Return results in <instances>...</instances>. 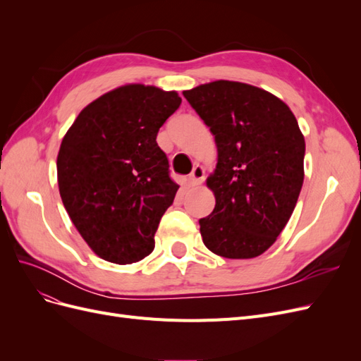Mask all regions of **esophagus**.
Wrapping results in <instances>:
<instances>
[{"mask_svg":"<svg viewBox=\"0 0 361 361\" xmlns=\"http://www.w3.org/2000/svg\"><path fill=\"white\" fill-rule=\"evenodd\" d=\"M204 180V170L202 166H195L188 176V185L190 187H199V185Z\"/></svg>","mask_w":361,"mask_h":361,"instance_id":"34e87169","label":"esophagus"}]
</instances>
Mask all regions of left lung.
<instances>
[{
  "label": "left lung",
  "instance_id": "obj_1",
  "mask_svg": "<svg viewBox=\"0 0 361 361\" xmlns=\"http://www.w3.org/2000/svg\"><path fill=\"white\" fill-rule=\"evenodd\" d=\"M215 137V195L203 244L227 259L257 257L276 243L297 204L305 143L290 108L259 87L214 81L183 92Z\"/></svg>",
  "mask_w": 361,
  "mask_h": 361
}]
</instances>
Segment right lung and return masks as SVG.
<instances>
[{"label": "right lung", "instance_id": "obj_1", "mask_svg": "<svg viewBox=\"0 0 361 361\" xmlns=\"http://www.w3.org/2000/svg\"><path fill=\"white\" fill-rule=\"evenodd\" d=\"M176 92L128 84L87 105L63 137L59 190L76 231L113 264H134L155 248L161 216L179 185L157 143L178 110Z\"/></svg>", "mask_w": 361, "mask_h": 361}]
</instances>
